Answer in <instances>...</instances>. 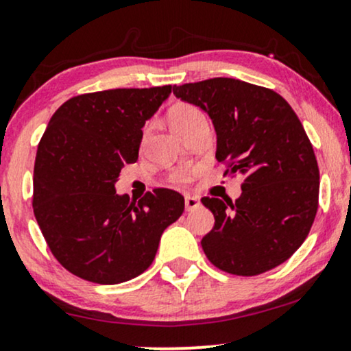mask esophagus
I'll return each instance as SVG.
<instances>
[{"mask_svg": "<svg viewBox=\"0 0 351 351\" xmlns=\"http://www.w3.org/2000/svg\"><path fill=\"white\" fill-rule=\"evenodd\" d=\"M199 206V199L196 198V196H184V208H186V211H193V209H196Z\"/></svg>", "mask_w": 351, "mask_h": 351, "instance_id": "1", "label": "esophagus"}]
</instances>
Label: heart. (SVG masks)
<instances>
[{"label":"heart","instance_id":"1","mask_svg":"<svg viewBox=\"0 0 351 351\" xmlns=\"http://www.w3.org/2000/svg\"><path fill=\"white\" fill-rule=\"evenodd\" d=\"M168 119H170L171 127L175 128L178 134H183V132L186 130L188 127H191V125L208 120L206 114H204L199 107L193 106V104H188V102H181V104H176V106H173L170 114H168ZM150 132H152V125H147V127L143 128V135H142L143 143H147ZM171 180L173 183L176 184L189 183V181H191V173L186 170L176 171L175 175L171 176Z\"/></svg>","mask_w":351,"mask_h":351}]
</instances>
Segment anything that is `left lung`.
Returning a JSON list of instances; mask_svg holds the SVG:
<instances>
[{
	"label": "left lung",
	"instance_id": "left-lung-1",
	"mask_svg": "<svg viewBox=\"0 0 351 351\" xmlns=\"http://www.w3.org/2000/svg\"><path fill=\"white\" fill-rule=\"evenodd\" d=\"M208 112L224 176H239L241 196H204L215 226L201 239L209 263L234 276H259L289 259L308 236L318 209L320 173L299 117L272 88L215 77L173 86Z\"/></svg>",
	"mask_w": 351,
	"mask_h": 351
}]
</instances>
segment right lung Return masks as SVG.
I'll return each instance as SVG.
<instances>
[{"label":"right lung","instance_id":"1","mask_svg":"<svg viewBox=\"0 0 351 351\" xmlns=\"http://www.w3.org/2000/svg\"><path fill=\"white\" fill-rule=\"evenodd\" d=\"M170 92L75 95L47 123L34 162V216L52 256L80 279L112 285L140 276L183 215V196L173 189L155 188L136 204L115 193L123 165L138 160L142 127Z\"/></svg>","mask_w":351,"mask_h":351}]
</instances>
